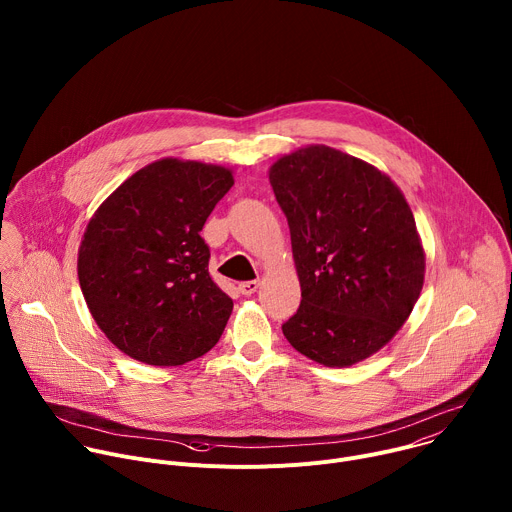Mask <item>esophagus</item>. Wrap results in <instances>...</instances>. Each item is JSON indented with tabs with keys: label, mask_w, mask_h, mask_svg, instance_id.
Here are the masks:
<instances>
[{
	"label": "esophagus",
	"mask_w": 512,
	"mask_h": 512,
	"mask_svg": "<svg viewBox=\"0 0 512 512\" xmlns=\"http://www.w3.org/2000/svg\"><path fill=\"white\" fill-rule=\"evenodd\" d=\"M257 289H259V281H257V279H251V281H243V283H239V291H241L243 296H253Z\"/></svg>",
	"instance_id": "obj_1"
}]
</instances>
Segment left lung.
<instances>
[{
    "label": "left lung",
    "instance_id": "8db88e82",
    "mask_svg": "<svg viewBox=\"0 0 512 512\" xmlns=\"http://www.w3.org/2000/svg\"><path fill=\"white\" fill-rule=\"evenodd\" d=\"M287 216L302 304L283 336L326 367H350L383 348L423 287L425 253L413 212L375 166L308 145L269 170Z\"/></svg>",
    "mask_w": 512,
    "mask_h": 512
}]
</instances>
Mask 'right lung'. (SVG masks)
Wrapping results in <instances>:
<instances>
[{
  "mask_svg": "<svg viewBox=\"0 0 512 512\" xmlns=\"http://www.w3.org/2000/svg\"><path fill=\"white\" fill-rule=\"evenodd\" d=\"M233 184L229 168L164 158L127 178L93 214L79 281L97 326L127 356L178 367L221 338L233 300L208 273L200 231Z\"/></svg>",
  "mask_w": 512,
  "mask_h": 512,
  "instance_id": "right-lung-1",
  "label": "right lung"
}]
</instances>
